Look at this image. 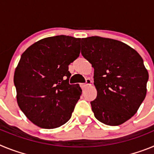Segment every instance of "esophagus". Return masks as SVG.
I'll return each mask as SVG.
<instances>
[{"label": "esophagus", "instance_id": "1", "mask_svg": "<svg viewBox=\"0 0 154 154\" xmlns=\"http://www.w3.org/2000/svg\"><path fill=\"white\" fill-rule=\"evenodd\" d=\"M92 81L90 79H86V82H85V83H82L81 87L82 88V89H84V88H85V87L88 86V85H92Z\"/></svg>", "mask_w": 154, "mask_h": 154}]
</instances>
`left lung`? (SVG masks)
I'll return each mask as SVG.
<instances>
[{"label":"left lung","mask_w":154,"mask_h":154,"mask_svg":"<svg viewBox=\"0 0 154 154\" xmlns=\"http://www.w3.org/2000/svg\"><path fill=\"white\" fill-rule=\"evenodd\" d=\"M81 52L94 68L95 117L109 126L123 124L146 97L149 74L143 58L123 42L99 36L82 39Z\"/></svg>","instance_id":"1"}]
</instances>
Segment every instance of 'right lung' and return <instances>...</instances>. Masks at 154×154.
Here are the masks:
<instances>
[{"mask_svg":"<svg viewBox=\"0 0 154 154\" xmlns=\"http://www.w3.org/2000/svg\"><path fill=\"white\" fill-rule=\"evenodd\" d=\"M80 42L66 35L48 37L21 55L14 75L17 102L39 127H59L72 116L82 89L79 84H69V65L79 56Z\"/></svg>","mask_w":154,"mask_h":154,"instance_id":"add662e5","label":"right lung"}]
</instances>
